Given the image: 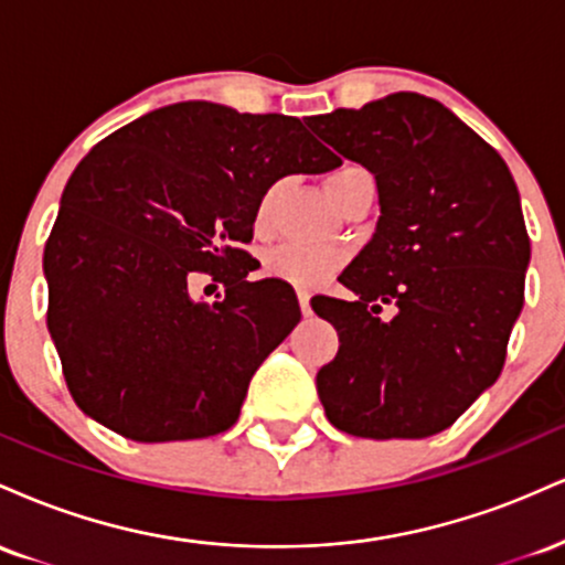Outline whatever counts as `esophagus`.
Listing matches in <instances>:
<instances>
[{
    "instance_id": "esophagus-1",
    "label": "esophagus",
    "mask_w": 565,
    "mask_h": 565,
    "mask_svg": "<svg viewBox=\"0 0 565 565\" xmlns=\"http://www.w3.org/2000/svg\"><path fill=\"white\" fill-rule=\"evenodd\" d=\"M297 300H300L302 316H310V295H308V289H297Z\"/></svg>"
}]
</instances>
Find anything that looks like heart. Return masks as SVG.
<instances>
[{"label":"heart","mask_w":565,"mask_h":565,"mask_svg":"<svg viewBox=\"0 0 565 565\" xmlns=\"http://www.w3.org/2000/svg\"><path fill=\"white\" fill-rule=\"evenodd\" d=\"M359 172L364 170H361V167L345 164L323 178V188H327V193L332 196V201L340 196L342 188H345ZM274 199H276V188H268V191L263 193V199L257 201L255 225L260 231L268 228L270 212H274ZM342 260H345V255H342L340 249H327V246H308V244H281L265 255V270H268L270 276L284 278V281L305 284V287H310V284H319L329 274H334V270L342 265Z\"/></svg>","instance_id":"heart-1"}]
</instances>
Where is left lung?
I'll return each instance as SVG.
<instances>
[{"label": "left lung", "mask_w": 565, "mask_h": 565, "mask_svg": "<svg viewBox=\"0 0 565 565\" xmlns=\"http://www.w3.org/2000/svg\"><path fill=\"white\" fill-rule=\"evenodd\" d=\"M308 127L380 193L377 231L340 276L355 300H310L340 334L316 377L323 412L348 436H436L494 385L521 316L531 242L515 180L481 135L417 93Z\"/></svg>", "instance_id": "8db88e82"}]
</instances>
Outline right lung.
Here are the masks:
<instances>
[{"instance_id":"add662e5","label":"right lung","mask_w":565,"mask_h":565,"mask_svg":"<svg viewBox=\"0 0 565 565\" xmlns=\"http://www.w3.org/2000/svg\"><path fill=\"white\" fill-rule=\"evenodd\" d=\"M337 164L295 116L206 100L97 142L44 246L47 329L76 406L140 444L228 430L252 374L300 321L287 281H246L257 201L284 174ZM196 273L226 297L191 301Z\"/></svg>"}]
</instances>
